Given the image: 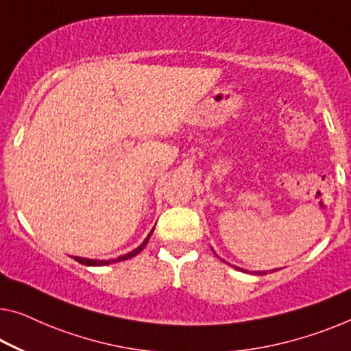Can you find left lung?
I'll list each match as a JSON object with an SVG mask.
<instances>
[{"instance_id":"obj_1","label":"left lung","mask_w":351,"mask_h":351,"mask_svg":"<svg viewBox=\"0 0 351 351\" xmlns=\"http://www.w3.org/2000/svg\"><path fill=\"white\" fill-rule=\"evenodd\" d=\"M213 252H214V250H213ZM214 254H216V252H214ZM216 255H217V254H216ZM222 261H226V260H222ZM233 268H237L238 271H243V273H247V271L238 268V266H233ZM271 271H277V269H271ZM254 274H255V276H257V274H258V276H260V274L263 276V274H266V271H254Z\"/></svg>"}]
</instances>
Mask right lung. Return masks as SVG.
Returning a JSON list of instances; mask_svg holds the SVG:
<instances>
[{"mask_svg": "<svg viewBox=\"0 0 351 351\" xmlns=\"http://www.w3.org/2000/svg\"><path fill=\"white\" fill-rule=\"evenodd\" d=\"M153 232H154V228L151 230L148 237L145 238V241H143L142 244H140L138 247H135L134 250H130V252L124 254V255H121V257H118V258H113V260H94V258H85V257H74V258L78 261V263H82V265H85V266H104V265H112V263H118V261H123V260H129V258L135 257V255H137V254L142 252V250L145 249V245L148 244L149 238H151V233H153Z\"/></svg>", "mask_w": 351, "mask_h": 351, "instance_id": "right-lung-1", "label": "right lung"}]
</instances>
